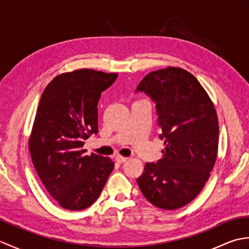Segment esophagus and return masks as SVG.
Listing matches in <instances>:
<instances>
[{
  "mask_svg": "<svg viewBox=\"0 0 249 249\" xmlns=\"http://www.w3.org/2000/svg\"><path fill=\"white\" fill-rule=\"evenodd\" d=\"M127 160H128L127 157H124V156H121V155H118V156L115 157V160L118 161L119 163H123V162H125Z\"/></svg>",
  "mask_w": 249,
  "mask_h": 249,
  "instance_id": "1",
  "label": "esophagus"
}]
</instances>
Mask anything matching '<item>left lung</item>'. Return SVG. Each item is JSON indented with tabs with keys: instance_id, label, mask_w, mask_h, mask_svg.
Returning <instances> with one entry per match:
<instances>
[{
	"instance_id": "1",
	"label": "left lung",
	"mask_w": 249,
	"mask_h": 249,
	"mask_svg": "<svg viewBox=\"0 0 249 249\" xmlns=\"http://www.w3.org/2000/svg\"><path fill=\"white\" fill-rule=\"evenodd\" d=\"M136 92L155 103L165 144L161 160L146 162L137 183L153 205L179 209L197 197L214 167L219 139L214 105L197 79L178 67L147 73Z\"/></svg>"
}]
</instances>
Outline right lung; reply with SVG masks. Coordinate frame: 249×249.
Here are the masks:
<instances>
[{
    "instance_id": "1",
    "label": "right lung",
    "mask_w": 249,
    "mask_h": 249,
    "mask_svg": "<svg viewBox=\"0 0 249 249\" xmlns=\"http://www.w3.org/2000/svg\"><path fill=\"white\" fill-rule=\"evenodd\" d=\"M116 78L118 73L93 70L65 72L40 97L29 150L46 189L66 210L92 205L113 170L109 157L84 155L82 147L98 133V100Z\"/></svg>"
}]
</instances>
